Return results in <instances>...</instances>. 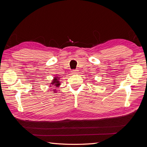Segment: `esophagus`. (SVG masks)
Segmentation results:
<instances>
[{"instance_id": "obj_1", "label": "esophagus", "mask_w": 147, "mask_h": 147, "mask_svg": "<svg viewBox=\"0 0 147 147\" xmlns=\"http://www.w3.org/2000/svg\"><path fill=\"white\" fill-rule=\"evenodd\" d=\"M71 72H72V74H77V72H78V70H77L74 69V70H71Z\"/></svg>"}]
</instances>
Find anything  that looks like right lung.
Listing matches in <instances>:
<instances>
[{
  "label": "right lung",
  "mask_w": 147,
  "mask_h": 147,
  "mask_svg": "<svg viewBox=\"0 0 147 147\" xmlns=\"http://www.w3.org/2000/svg\"><path fill=\"white\" fill-rule=\"evenodd\" d=\"M59 78V77H55L54 78V80H53V82L51 83V84H53V85L55 86L56 87H57V86H59L60 85V82L58 80Z\"/></svg>",
  "instance_id": "obj_1"
}]
</instances>
